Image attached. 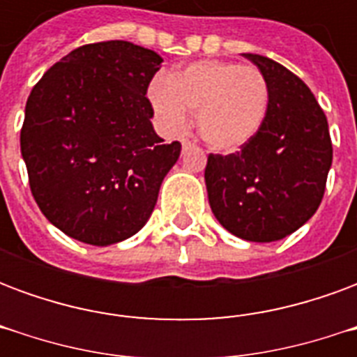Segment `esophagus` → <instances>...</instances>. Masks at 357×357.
<instances>
[{
    "mask_svg": "<svg viewBox=\"0 0 357 357\" xmlns=\"http://www.w3.org/2000/svg\"><path fill=\"white\" fill-rule=\"evenodd\" d=\"M181 145H183V149H191L193 147V143L189 139H181Z\"/></svg>",
    "mask_w": 357,
    "mask_h": 357,
    "instance_id": "esophagus-1",
    "label": "esophagus"
}]
</instances>
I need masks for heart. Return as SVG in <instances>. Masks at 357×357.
<instances>
[{
	"label": "heart",
	"instance_id": "obj_1",
	"mask_svg": "<svg viewBox=\"0 0 357 357\" xmlns=\"http://www.w3.org/2000/svg\"><path fill=\"white\" fill-rule=\"evenodd\" d=\"M149 99L168 132H183L195 112L201 137L216 151H237L262 130L269 110V82L252 65L199 61L156 78Z\"/></svg>",
	"mask_w": 357,
	"mask_h": 357
}]
</instances>
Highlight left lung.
Masks as SVG:
<instances>
[{"mask_svg": "<svg viewBox=\"0 0 357 357\" xmlns=\"http://www.w3.org/2000/svg\"><path fill=\"white\" fill-rule=\"evenodd\" d=\"M269 82L262 130L241 151L208 155L210 208L233 235L271 243L296 231L321 204L333 162L329 124L304 82L262 55L243 53Z\"/></svg>", "mask_w": 357, "mask_h": 357, "instance_id": "8db88e82", "label": "left lung"}]
</instances>
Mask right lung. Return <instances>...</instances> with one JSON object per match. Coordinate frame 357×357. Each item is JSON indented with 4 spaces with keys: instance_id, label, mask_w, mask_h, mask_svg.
Segmentation results:
<instances>
[{
    "instance_id": "obj_1",
    "label": "right lung",
    "mask_w": 357,
    "mask_h": 357,
    "mask_svg": "<svg viewBox=\"0 0 357 357\" xmlns=\"http://www.w3.org/2000/svg\"><path fill=\"white\" fill-rule=\"evenodd\" d=\"M160 65L158 53L132 42L88 43L51 66L28 97L20 153L30 191L68 237L107 247L153 214L181 153L151 124L147 89Z\"/></svg>"
}]
</instances>
